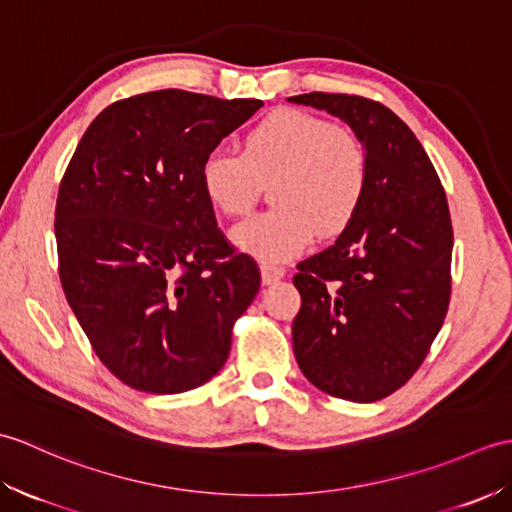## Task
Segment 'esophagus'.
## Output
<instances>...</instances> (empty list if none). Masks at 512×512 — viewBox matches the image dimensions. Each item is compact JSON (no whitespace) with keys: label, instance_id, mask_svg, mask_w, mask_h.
<instances>
[{"label":"esophagus","instance_id":"34e87169","mask_svg":"<svg viewBox=\"0 0 512 512\" xmlns=\"http://www.w3.org/2000/svg\"><path fill=\"white\" fill-rule=\"evenodd\" d=\"M284 275H286V268H284V266L262 264V281H264V286L277 284L279 279H284Z\"/></svg>","mask_w":512,"mask_h":512}]
</instances>
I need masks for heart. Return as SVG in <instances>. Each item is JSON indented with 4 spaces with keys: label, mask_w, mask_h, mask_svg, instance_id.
<instances>
[{
    "label": "heart",
    "mask_w": 512,
    "mask_h": 512,
    "mask_svg": "<svg viewBox=\"0 0 512 512\" xmlns=\"http://www.w3.org/2000/svg\"><path fill=\"white\" fill-rule=\"evenodd\" d=\"M270 211L233 228V242L268 264L306 250L352 224L365 200L369 156L361 136L301 110H279L248 127L239 154L211 151L200 165V187L217 213L253 211L262 184Z\"/></svg>",
    "instance_id": "b5f03b06"
}]
</instances>
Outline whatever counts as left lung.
Returning a JSON list of instances; mask_svg holds the SVG:
<instances>
[{
  "instance_id": "left-lung-1",
  "label": "left lung",
  "mask_w": 512,
  "mask_h": 512,
  "mask_svg": "<svg viewBox=\"0 0 512 512\" xmlns=\"http://www.w3.org/2000/svg\"><path fill=\"white\" fill-rule=\"evenodd\" d=\"M288 101L339 116L369 156L367 193L352 224L292 279L301 295L295 358L325 394L374 402L416 374L447 317V195L420 140L383 103L325 92Z\"/></svg>"
}]
</instances>
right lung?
I'll use <instances>...</instances> for the list:
<instances>
[{"label":"right lung","instance_id":"1","mask_svg":"<svg viewBox=\"0 0 512 512\" xmlns=\"http://www.w3.org/2000/svg\"><path fill=\"white\" fill-rule=\"evenodd\" d=\"M264 103L158 90L94 118L63 173L59 277L121 383L180 394L211 380L262 277L217 228L200 165Z\"/></svg>","mask_w":512,"mask_h":512}]
</instances>
